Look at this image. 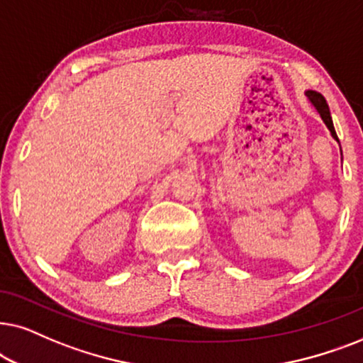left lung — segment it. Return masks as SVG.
<instances>
[{
  "label": "left lung",
  "instance_id": "left-lung-1",
  "mask_svg": "<svg viewBox=\"0 0 363 363\" xmlns=\"http://www.w3.org/2000/svg\"><path fill=\"white\" fill-rule=\"evenodd\" d=\"M306 96H307V99L311 101V104L313 106V108H315L317 113L320 114V118H322L323 123H325L328 131H330L332 138L335 139L337 143H339V138H337L335 128H333V123H332L330 109H328V104H327L325 98H323V96H322L320 93H317V91H312V89H307V91H306Z\"/></svg>",
  "mask_w": 363,
  "mask_h": 363
}]
</instances>
